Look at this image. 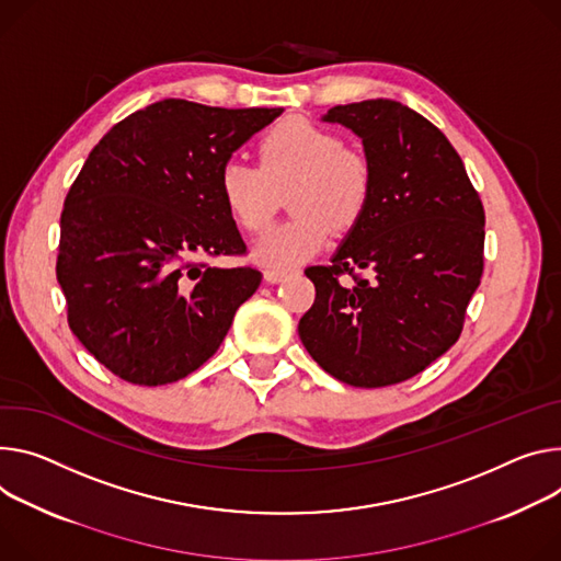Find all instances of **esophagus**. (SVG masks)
I'll return each mask as SVG.
<instances>
[{
	"instance_id": "esophagus-1",
	"label": "esophagus",
	"mask_w": 561,
	"mask_h": 561,
	"mask_svg": "<svg viewBox=\"0 0 561 561\" xmlns=\"http://www.w3.org/2000/svg\"><path fill=\"white\" fill-rule=\"evenodd\" d=\"M286 277H288V273H286V271H275V268L264 271V279H266L268 284H279V282H284Z\"/></svg>"
}]
</instances>
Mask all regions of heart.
I'll list each match as a JSON object with an SVG mask.
<instances>
[{
	"label": "heart",
	"instance_id": "1",
	"mask_svg": "<svg viewBox=\"0 0 561 561\" xmlns=\"http://www.w3.org/2000/svg\"><path fill=\"white\" fill-rule=\"evenodd\" d=\"M257 165L230 159L219 172V196L234 224L248 232L266 228L275 190L291 185L286 206L293 217L271 228L254 245V260L288 271L318 254L331 228L351 232L374 196V168L363 151L311 121L288 118L268 129L254 149Z\"/></svg>",
	"mask_w": 561,
	"mask_h": 561
}]
</instances>
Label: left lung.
I'll list each match as a JSON object with an SVG mask.
<instances>
[{
    "instance_id": "8db88e82",
    "label": "left lung",
    "mask_w": 561,
    "mask_h": 561,
    "mask_svg": "<svg viewBox=\"0 0 561 561\" xmlns=\"http://www.w3.org/2000/svg\"><path fill=\"white\" fill-rule=\"evenodd\" d=\"M324 121L363 138L374 196L331 264L304 271L316 301L297 331L333 378L398 385L463 331L483 275V203L445 134L396 100L337 105Z\"/></svg>"
}]
</instances>
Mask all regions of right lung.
I'll return each mask as SVG.
<instances>
[{
  "instance_id": "1",
  "label": "right lung",
  "mask_w": 561,
  "mask_h": 561,
  "mask_svg": "<svg viewBox=\"0 0 561 561\" xmlns=\"http://www.w3.org/2000/svg\"><path fill=\"white\" fill-rule=\"evenodd\" d=\"M282 110H224L168 98L91 149L60 217L58 282L73 335L114 376L142 387L196 371L260 288L219 196V172Z\"/></svg>"
}]
</instances>
